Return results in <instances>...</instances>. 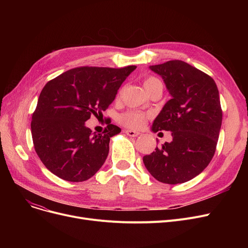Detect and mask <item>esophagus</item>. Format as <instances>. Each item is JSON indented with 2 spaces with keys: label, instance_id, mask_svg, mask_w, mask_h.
<instances>
[{
  "label": "esophagus",
  "instance_id": "1",
  "mask_svg": "<svg viewBox=\"0 0 248 248\" xmlns=\"http://www.w3.org/2000/svg\"><path fill=\"white\" fill-rule=\"evenodd\" d=\"M124 133L127 135V136H129V137H138L139 135H140V133L139 132H136V131H133V129H125L124 131Z\"/></svg>",
  "mask_w": 248,
  "mask_h": 248
}]
</instances>
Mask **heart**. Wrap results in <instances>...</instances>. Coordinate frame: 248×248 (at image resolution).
Segmentation results:
<instances>
[{
	"label": "heart",
	"instance_id": "b5f03b06",
	"mask_svg": "<svg viewBox=\"0 0 248 248\" xmlns=\"http://www.w3.org/2000/svg\"><path fill=\"white\" fill-rule=\"evenodd\" d=\"M160 80L157 79L155 77H148L144 81V86L146 88V90L148 91V89H150L154 84L159 83ZM147 119V115L145 113H142L140 111H137V110H127L124 113H122L119 117L120 122L131 128H140L142 125H144L145 122Z\"/></svg>",
	"mask_w": 248,
	"mask_h": 248
}]
</instances>
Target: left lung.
<instances>
[{
    "instance_id": "left-lung-1",
    "label": "left lung",
    "mask_w": 248,
    "mask_h": 248,
    "mask_svg": "<svg viewBox=\"0 0 248 248\" xmlns=\"http://www.w3.org/2000/svg\"><path fill=\"white\" fill-rule=\"evenodd\" d=\"M171 95L152 131L172 132L173 140L142 158L147 170L166 184L185 183L211 162L222 124L219 91L213 78L192 65L171 60L152 65Z\"/></svg>"
}]
</instances>
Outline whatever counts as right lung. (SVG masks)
Wrapping results in <instances>:
<instances>
[{"label": "right lung", "instance_id": "right-lung-1", "mask_svg": "<svg viewBox=\"0 0 248 248\" xmlns=\"http://www.w3.org/2000/svg\"><path fill=\"white\" fill-rule=\"evenodd\" d=\"M136 68L77 67L46 83L32 115L31 132L38 157L51 173L83 182L99 170L110 138L121 128L110 124L101 134H93L85 122L109 107Z\"/></svg>", "mask_w": 248, "mask_h": 248}]
</instances>
